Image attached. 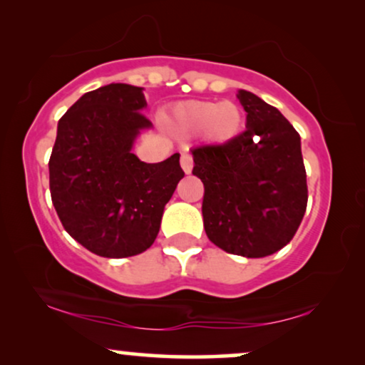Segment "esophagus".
<instances>
[{
    "label": "esophagus",
    "mask_w": 365,
    "mask_h": 365,
    "mask_svg": "<svg viewBox=\"0 0 365 365\" xmlns=\"http://www.w3.org/2000/svg\"><path fill=\"white\" fill-rule=\"evenodd\" d=\"M192 156L189 153H182L181 154V168H182V171L186 173V174H189L192 171Z\"/></svg>",
    "instance_id": "obj_1"
}]
</instances>
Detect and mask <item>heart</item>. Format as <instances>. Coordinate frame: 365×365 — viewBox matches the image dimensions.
Wrapping results in <instances>:
<instances>
[{
	"instance_id": "heart-1",
	"label": "heart",
	"mask_w": 365,
	"mask_h": 365,
	"mask_svg": "<svg viewBox=\"0 0 365 365\" xmlns=\"http://www.w3.org/2000/svg\"><path fill=\"white\" fill-rule=\"evenodd\" d=\"M174 123L182 131H206L214 141H227L241 129L242 113L229 101H189L176 109Z\"/></svg>"
}]
</instances>
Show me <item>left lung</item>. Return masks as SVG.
Segmentation results:
<instances>
[{"mask_svg":"<svg viewBox=\"0 0 365 365\" xmlns=\"http://www.w3.org/2000/svg\"><path fill=\"white\" fill-rule=\"evenodd\" d=\"M246 129L222 144L192 149L204 184L209 241L229 254L266 257L292 241L307 207L301 136L271 104L241 89Z\"/></svg>","mask_w":365,"mask_h":365,"instance_id":"obj_1","label":"left lung"}]
</instances>
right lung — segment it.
<instances>
[{
  "label": "right lung",
  "mask_w": 365,
  "mask_h": 365,
  "mask_svg": "<svg viewBox=\"0 0 365 365\" xmlns=\"http://www.w3.org/2000/svg\"><path fill=\"white\" fill-rule=\"evenodd\" d=\"M143 88L113 83L83 94L58 123L49 191L63 227L101 257H131L153 246L164 206L184 178L179 154L143 163L131 153L151 126Z\"/></svg>",
  "instance_id": "right-lung-1"
}]
</instances>
